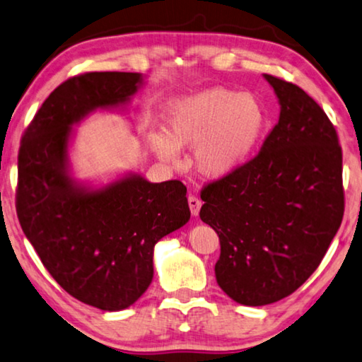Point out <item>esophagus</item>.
I'll use <instances>...</instances> for the list:
<instances>
[{
    "label": "esophagus",
    "mask_w": 362,
    "mask_h": 362,
    "mask_svg": "<svg viewBox=\"0 0 362 362\" xmlns=\"http://www.w3.org/2000/svg\"><path fill=\"white\" fill-rule=\"evenodd\" d=\"M188 206H189V210H192V215L196 216L199 214V209L202 206V201L199 198H196V196L189 194L188 196Z\"/></svg>",
    "instance_id": "34e87169"
}]
</instances>
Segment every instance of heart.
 Masks as SVG:
<instances>
[{
    "mask_svg": "<svg viewBox=\"0 0 362 362\" xmlns=\"http://www.w3.org/2000/svg\"><path fill=\"white\" fill-rule=\"evenodd\" d=\"M266 128V110L250 93L214 87L170 106L163 133L152 146L163 161L179 158V147L194 146V166L202 175L225 177L253 152Z\"/></svg>",
    "mask_w": 362,
    "mask_h": 362,
    "instance_id": "1",
    "label": "heart"
}]
</instances>
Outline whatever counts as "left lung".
I'll list each match as a JSON object with an SVG mask.
<instances>
[{
    "instance_id": "left-lung-1",
    "label": "left lung",
    "mask_w": 362,
    "mask_h": 362,
    "mask_svg": "<svg viewBox=\"0 0 362 362\" xmlns=\"http://www.w3.org/2000/svg\"><path fill=\"white\" fill-rule=\"evenodd\" d=\"M280 118L253 158L201 189L199 216L220 239L216 284L244 305L294 293L320 266L345 210L341 147L320 104L264 74Z\"/></svg>"
}]
</instances>
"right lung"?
Listing matches in <instances>:
<instances>
[{"mask_svg":"<svg viewBox=\"0 0 362 362\" xmlns=\"http://www.w3.org/2000/svg\"><path fill=\"white\" fill-rule=\"evenodd\" d=\"M137 72H83L52 91L23 131L16 209L44 267L72 298L123 310L153 279V247L189 220L180 180L128 177L103 189L77 188L66 173L71 127L136 93Z\"/></svg>","mask_w":362,"mask_h":362,"instance_id":"add662e5","label":"right lung"}]
</instances>
